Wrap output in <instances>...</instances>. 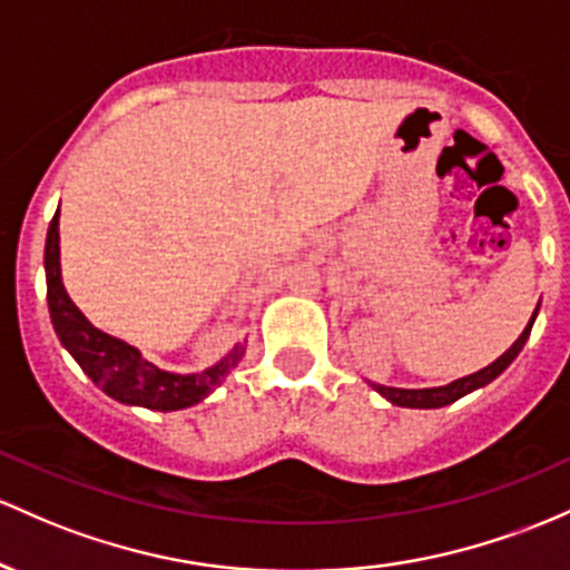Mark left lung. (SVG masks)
<instances>
[{"label": "left lung", "mask_w": 570, "mask_h": 570, "mask_svg": "<svg viewBox=\"0 0 570 570\" xmlns=\"http://www.w3.org/2000/svg\"><path fill=\"white\" fill-rule=\"evenodd\" d=\"M535 315H539V306H535L533 317H530V323L525 325V331H522L520 338H517V342L511 344L507 353L498 357V361H492L490 366H484V368L474 371V374L463 376V380L450 382V385H444V387H425V390L385 387V385H374V382H371V387H374L380 395H385L390 404H395V406H406V409H439V406L452 404V401H458V399H463V395H469L471 390H479V387L490 385V382L495 380L498 374H503V371L509 368V363L514 361L517 355H520L522 347H525V342H528V336H530V328H533Z\"/></svg>", "instance_id": "left-lung-1"}]
</instances>
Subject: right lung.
<instances>
[{"mask_svg": "<svg viewBox=\"0 0 570 570\" xmlns=\"http://www.w3.org/2000/svg\"><path fill=\"white\" fill-rule=\"evenodd\" d=\"M59 213L53 215L45 239V279H48V309L56 336L61 338L69 355L91 376L96 387L120 404L145 406L153 412H177L207 399L226 380V374L245 355V347L236 344L223 361L204 368L202 374H171L145 361L142 353L124 338H115L96 325L75 306L61 283L59 258Z\"/></svg>", "mask_w": 570, "mask_h": 570, "instance_id": "add662e5", "label": "right lung"}]
</instances>
